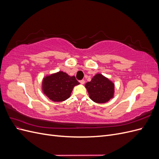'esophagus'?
<instances>
[{"label":"esophagus","instance_id":"1","mask_svg":"<svg viewBox=\"0 0 159 159\" xmlns=\"http://www.w3.org/2000/svg\"><path fill=\"white\" fill-rule=\"evenodd\" d=\"M80 83L81 84H84V83H85V80H80Z\"/></svg>","mask_w":159,"mask_h":159}]
</instances>
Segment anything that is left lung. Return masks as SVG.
<instances>
[{
  "label": "left lung",
  "instance_id": "obj_1",
  "mask_svg": "<svg viewBox=\"0 0 159 159\" xmlns=\"http://www.w3.org/2000/svg\"><path fill=\"white\" fill-rule=\"evenodd\" d=\"M90 99L98 103H104L113 97L114 84L100 74H96L85 85Z\"/></svg>",
  "mask_w": 159,
  "mask_h": 159
}]
</instances>
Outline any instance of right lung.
Wrapping results in <instances>:
<instances>
[{"instance_id":"1","label":"right lung","mask_w":159,"mask_h":159,"mask_svg":"<svg viewBox=\"0 0 159 159\" xmlns=\"http://www.w3.org/2000/svg\"><path fill=\"white\" fill-rule=\"evenodd\" d=\"M79 84L75 76H70L63 71H59L44 78L42 89L50 99L60 102L68 99L74 86Z\"/></svg>"}]
</instances>
